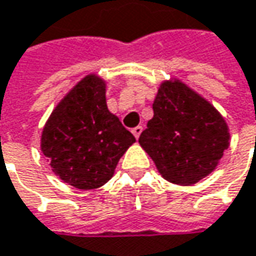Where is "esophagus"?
Returning <instances> with one entry per match:
<instances>
[{"label": "esophagus", "instance_id": "obj_1", "mask_svg": "<svg viewBox=\"0 0 256 256\" xmlns=\"http://www.w3.org/2000/svg\"><path fill=\"white\" fill-rule=\"evenodd\" d=\"M142 126H141V125H138V126H135V128H134L132 130V134L134 135H135V138H136V140H138V138H140V135H141V132H142Z\"/></svg>", "mask_w": 256, "mask_h": 256}]
</instances>
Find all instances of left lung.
<instances>
[{"instance_id":"1","label":"left lung","mask_w":256,"mask_h":256,"mask_svg":"<svg viewBox=\"0 0 256 256\" xmlns=\"http://www.w3.org/2000/svg\"><path fill=\"white\" fill-rule=\"evenodd\" d=\"M152 108L140 145L164 180L190 186L211 175L231 140L221 112L178 78L160 84Z\"/></svg>"}]
</instances>
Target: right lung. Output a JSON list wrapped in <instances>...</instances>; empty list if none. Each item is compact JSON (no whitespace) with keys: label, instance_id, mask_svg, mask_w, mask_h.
Listing matches in <instances>:
<instances>
[{"label":"right lung","instance_id":"add662e5","mask_svg":"<svg viewBox=\"0 0 256 256\" xmlns=\"http://www.w3.org/2000/svg\"><path fill=\"white\" fill-rule=\"evenodd\" d=\"M106 81L85 75L46 120L41 151L56 176L76 190H95L114 176L135 136L106 106Z\"/></svg>","mask_w":256,"mask_h":256}]
</instances>
